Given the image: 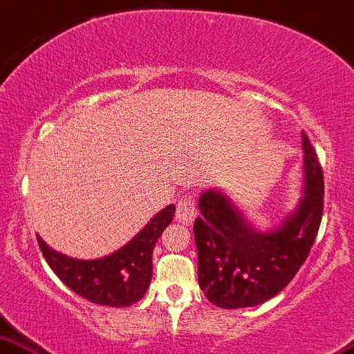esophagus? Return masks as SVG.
Wrapping results in <instances>:
<instances>
[{"mask_svg":"<svg viewBox=\"0 0 354 354\" xmlns=\"http://www.w3.org/2000/svg\"><path fill=\"white\" fill-rule=\"evenodd\" d=\"M198 217V209H196L194 201L191 198H183L176 205V218L185 225H191Z\"/></svg>","mask_w":354,"mask_h":354,"instance_id":"1","label":"esophagus"}]
</instances>
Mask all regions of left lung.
I'll return each instance as SVG.
<instances>
[{
	"label": "left lung",
	"instance_id": "1",
	"mask_svg": "<svg viewBox=\"0 0 354 354\" xmlns=\"http://www.w3.org/2000/svg\"><path fill=\"white\" fill-rule=\"evenodd\" d=\"M302 151V198L271 229L259 230L221 187L199 194L198 279L214 306L245 308L270 301L306 261L322 221L324 174L306 133Z\"/></svg>",
	"mask_w": 354,
	"mask_h": 354
}]
</instances>
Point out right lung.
<instances>
[{
	"instance_id": "1",
	"label": "right lung",
	"mask_w": 354,
	"mask_h": 354,
	"mask_svg": "<svg viewBox=\"0 0 354 354\" xmlns=\"http://www.w3.org/2000/svg\"><path fill=\"white\" fill-rule=\"evenodd\" d=\"M174 209V204L167 205L131 241L102 258L66 257L37 235L39 247L52 271L75 294L100 306L129 307L140 301L149 289L155 243L171 223Z\"/></svg>"
}]
</instances>
